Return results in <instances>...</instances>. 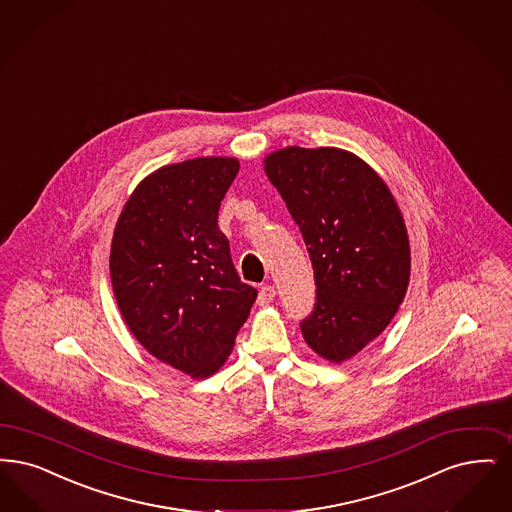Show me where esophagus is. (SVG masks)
I'll list each match as a JSON object with an SVG mask.
<instances>
[{
  "instance_id": "1",
  "label": "esophagus",
  "mask_w": 512,
  "mask_h": 512,
  "mask_svg": "<svg viewBox=\"0 0 512 512\" xmlns=\"http://www.w3.org/2000/svg\"><path fill=\"white\" fill-rule=\"evenodd\" d=\"M274 297H276V289H274V286H263L259 289L257 303H259V305H268V303L274 301Z\"/></svg>"
}]
</instances>
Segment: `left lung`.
<instances>
[{"mask_svg": "<svg viewBox=\"0 0 512 512\" xmlns=\"http://www.w3.org/2000/svg\"><path fill=\"white\" fill-rule=\"evenodd\" d=\"M314 270L308 347L343 362L389 326L409 282L408 232L387 184L339 148L291 146L265 160Z\"/></svg>", "mask_w": 512, "mask_h": 512, "instance_id": "1", "label": "left lung"}]
</instances>
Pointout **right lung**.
Masks as SVG:
<instances>
[{"label": "right lung", "mask_w": 512, "mask_h": 512, "mask_svg": "<svg viewBox=\"0 0 512 512\" xmlns=\"http://www.w3.org/2000/svg\"><path fill=\"white\" fill-rule=\"evenodd\" d=\"M234 158L167 165L131 194L112 238L110 278L123 320L152 356L192 377L225 364L257 299L217 225Z\"/></svg>", "instance_id": "add662e5"}]
</instances>
